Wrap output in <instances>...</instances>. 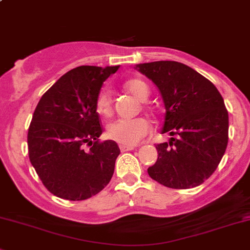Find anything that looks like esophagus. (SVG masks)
<instances>
[{
  "label": "esophagus",
  "mask_w": 250,
  "mask_h": 250,
  "mask_svg": "<svg viewBox=\"0 0 250 250\" xmlns=\"http://www.w3.org/2000/svg\"><path fill=\"white\" fill-rule=\"evenodd\" d=\"M119 148H120V150H122L123 153H124V151L133 150V149H135V146H125V144H120Z\"/></svg>",
  "instance_id": "34e87169"
}]
</instances>
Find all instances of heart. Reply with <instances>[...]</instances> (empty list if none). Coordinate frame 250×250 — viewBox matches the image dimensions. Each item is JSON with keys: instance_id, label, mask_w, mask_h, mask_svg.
Wrapping results in <instances>:
<instances>
[{"instance_id": "1", "label": "heart", "mask_w": 250, "mask_h": 250, "mask_svg": "<svg viewBox=\"0 0 250 250\" xmlns=\"http://www.w3.org/2000/svg\"><path fill=\"white\" fill-rule=\"evenodd\" d=\"M125 87L137 97L140 101H146L149 96V87L141 79H130L125 83ZM95 108L101 117L108 118L112 115L113 106L110 94L107 89H102L95 100ZM151 131V125L146 118L135 119H117L107 126V136L110 140L125 146H135Z\"/></svg>"}]
</instances>
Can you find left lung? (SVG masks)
Here are the masks:
<instances>
[{
	"mask_svg": "<svg viewBox=\"0 0 250 250\" xmlns=\"http://www.w3.org/2000/svg\"><path fill=\"white\" fill-rule=\"evenodd\" d=\"M164 100L163 133L168 142L156 146L158 160L150 178L172 189L202 184L217 169L229 141V113L212 82L184 63L154 61L136 65Z\"/></svg>",
	"mask_w": 250,
	"mask_h": 250,
	"instance_id": "obj_1",
	"label": "left lung"
}]
</instances>
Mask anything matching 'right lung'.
Here are the masks:
<instances>
[{"label": "right lung", "instance_id": "add662e5", "mask_svg": "<svg viewBox=\"0 0 250 250\" xmlns=\"http://www.w3.org/2000/svg\"><path fill=\"white\" fill-rule=\"evenodd\" d=\"M118 68L71 69L36 107L27 133L29 158L43 185L55 196L86 200L112 179L120 149L114 141H99L102 126L95 100L104 82Z\"/></svg>", "mask_w": 250, "mask_h": 250}]
</instances>
